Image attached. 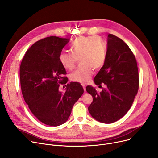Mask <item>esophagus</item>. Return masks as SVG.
Returning <instances> with one entry per match:
<instances>
[{
  "label": "esophagus",
  "mask_w": 158,
  "mask_h": 158,
  "mask_svg": "<svg viewBox=\"0 0 158 158\" xmlns=\"http://www.w3.org/2000/svg\"><path fill=\"white\" fill-rule=\"evenodd\" d=\"M82 87H83V88H84L85 92H86V86H85V85H82Z\"/></svg>",
  "instance_id": "obj_1"
}]
</instances>
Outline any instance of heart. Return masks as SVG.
Returning a JSON list of instances; mask_svg holds the SVG:
<instances>
[{"instance_id":"1","label":"heart","mask_w":158,"mask_h":158,"mask_svg":"<svg viewBox=\"0 0 158 158\" xmlns=\"http://www.w3.org/2000/svg\"><path fill=\"white\" fill-rule=\"evenodd\" d=\"M72 54L61 52L59 61L66 70H72L77 60L80 67L70 75L73 82L85 84L92 77L94 69L101 68L106 58V48L103 40L98 36H79L70 45Z\"/></svg>"}]
</instances>
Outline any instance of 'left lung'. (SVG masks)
<instances>
[{"mask_svg": "<svg viewBox=\"0 0 158 158\" xmlns=\"http://www.w3.org/2000/svg\"><path fill=\"white\" fill-rule=\"evenodd\" d=\"M105 63L94 78L96 85L105 88L98 93L87 86V92L93 97L88 111L96 120L111 123L118 120L131 108L139 88L136 58L129 46L113 35L107 36Z\"/></svg>", "mask_w": 158, "mask_h": 158, "instance_id": "left-lung-1", "label": "left lung"}]
</instances>
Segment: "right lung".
I'll list each match as a JSON object with an SVG mask.
<instances>
[{
  "mask_svg": "<svg viewBox=\"0 0 158 158\" xmlns=\"http://www.w3.org/2000/svg\"><path fill=\"white\" fill-rule=\"evenodd\" d=\"M69 38L50 36L33 44L22 59L20 67L22 93L32 113L42 123L58 126L68 120L72 107L84 92L76 82L67 84L65 92L59 90L66 84L65 69L59 61ZM66 86V85H65Z\"/></svg>",
  "mask_w": 158,
  "mask_h": 158,
  "instance_id": "add662e5",
  "label": "right lung"
}]
</instances>
